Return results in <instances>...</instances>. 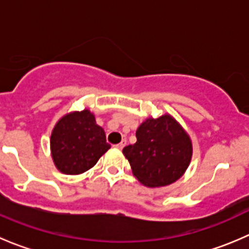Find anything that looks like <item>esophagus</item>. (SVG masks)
I'll list each match as a JSON object with an SVG mask.
<instances>
[{"label": "esophagus", "mask_w": 249, "mask_h": 249, "mask_svg": "<svg viewBox=\"0 0 249 249\" xmlns=\"http://www.w3.org/2000/svg\"><path fill=\"white\" fill-rule=\"evenodd\" d=\"M125 145H126V140H123L122 142L118 143V144H115L114 147H115V148H118V149H123V148H124Z\"/></svg>", "instance_id": "esophagus-1"}]
</instances>
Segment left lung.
Here are the masks:
<instances>
[{
    "instance_id": "left-lung-1",
    "label": "left lung",
    "mask_w": 249,
    "mask_h": 249,
    "mask_svg": "<svg viewBox=\"0 0 249 249\" xmlns=\"http://www.w3.org/2000/svg\"><path fill=\"white\" fill-rule=\"evenodd\" d=\"M136 143L123 149L132 173L143 185H170L187 171L193 143L182 125L171 114L149 117L136 131Z\"/></svg>"
}]
</instances>
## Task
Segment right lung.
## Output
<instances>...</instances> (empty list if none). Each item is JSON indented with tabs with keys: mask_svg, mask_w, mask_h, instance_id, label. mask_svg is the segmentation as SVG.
<instances>
[{
	"mask_svg": "<svg viewBox=\"0 0 249 249\" xmlns=\"http://www.w3.org/2000/svg\"><path fill=\"white\" fill-rule=\"evenodd\" d=\"M110 148L104 129L89 109L74 110L60 118L50 136L55 167L65 175H80L96 165Z\"/></svg>",
	"mask_w": 249,
	"mask_h": 249,
	"instance_id": "right-lung-1",
	"label": "right lung"
}]
</instances>
